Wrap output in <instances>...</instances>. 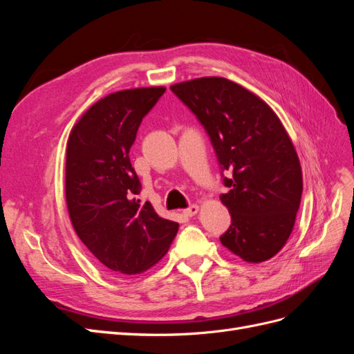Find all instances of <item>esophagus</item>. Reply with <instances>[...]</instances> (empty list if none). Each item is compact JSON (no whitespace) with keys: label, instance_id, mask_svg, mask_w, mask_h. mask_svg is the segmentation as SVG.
<instances>
[{"label":"esophagus","instance_id":"34e87169","mask_svg":"<svg viewBox=\"0 0 354 354\" xmlns=\"http://www.w3.org/2000/svg\"><path fill=\"white\" fill-rule=\"evenodd\" d=\"M198 211H199V207L195 205V203H194V205H190V207L186 208L183 212H185L186 217H194V216H196Z\"/></svg>","mask_w":354,"mask_h":354}]
</instances>
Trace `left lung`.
I'll return each instance as SVG.
<instances>
[{"instance_id": "left-lung-1", "label": "left lung", "mask_w": 354, "mask_h": 354, "mask_svg": "<svg viewBox=\"0 0 354 354\" xmlns=\"http://www.w3.org/2000/svg\"><path fill=\"white\" fill-rule=\"evenodd\" d=\"M205 128L227 194L220 195L232 224L220 241L243 261L272 259L294 229L303 174L277 115L259 95L220 77L171 85Z\"/></svg>"}]
</instances>
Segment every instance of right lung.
I'll return each mask as SVG.
<instances>
[{"instance_id":"right-lung-1","label":"right lung","mask_w":354,"mask_h":354,"mask_svg":"<svg viewBox=\"0 0 354 354\" xmlns=\"http://www.w3.org/2000/svg\"><path fill=\"white\" fill-rule=\"evenodd\" d=\"M165 87L106 95L73 125L66 147V203L78 238L106 269L121 276L151 269L173 243L178 223L140 203L130 160L137 130Z\"/></svg>"}]
</instances>
